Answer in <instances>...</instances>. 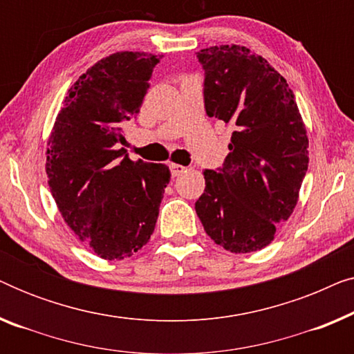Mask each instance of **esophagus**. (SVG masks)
I'll use <instances>...</instances> for the list:
<instances>
[{
	"label": "esophagus",
	"mask_w": 354,
	"mask_h": 354,
	"mask_svg": "<svg viewBox=\"0 0 354 354\" xmlns=\"http://www.w3.org/2000/svg\"><path fill=\"white\" fill-rule=\"evenodd\" d=\"M169 167H171V174H172V177H178V176H182L183 172H187V167H183V166H180V164H169Z\"/></svg>",
	"instance_id": "esophagus-1"
}]
</instances>
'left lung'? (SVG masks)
Returning a JSON list of instances; mask_svg holds the SVG:
<instances>
[{"mask_svg": "<svg viewBox=\"0 0 354 354\" xmlns=\"http://www.w3.org/2000/svg\"><path fill=\"white\" fill-rule=\"evenodd\" d=\"M205 108L234 127L224 166L203 172L195 203L206 234L230 253L263 250L292 216L308 171L306 127L287 80L246 46L196 53Z\"/></svg>", "mask_w": 354, "mask_h": 354, "instance_id": "1", "label": "left lung"}]
</instances>
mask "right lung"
<instances>
[{
	"instance_id": "right-lung-1",
	"label": "right lung",
	"mask_w": 354,
	"mask_h": 354,
	"mask_svg": "<svg viewBox=\"0 0 354 354\" xmlns=\"http://www.w3.org/2000/svg\"><path fill=\"white\" fill-rule=\"evenodd\" d=\"M162 56L120 51L71 86L48 140L46 176L62 219L100 258L124 259L156 225L166 164L132 161L122 127L137 118Z\"/></svg>"
}]
</instances>
